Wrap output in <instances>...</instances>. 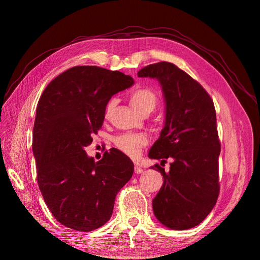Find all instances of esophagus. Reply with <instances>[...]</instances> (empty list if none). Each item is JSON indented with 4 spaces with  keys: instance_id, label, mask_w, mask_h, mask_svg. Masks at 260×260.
<instances>
[{
    "instance_id": "34e87169",
    "label": "esophagus",
    "mask_w": 260,
    "mask_h": 260,
    "mask_svg": "<svg viewBox=\"0 0 260 260\" xmlns=\"http://www.w3.org/2000/svg\"><path fill=\"white\" fill-rule=\"evenodd\" d=\"M142 172H143V170H142L140 167L135 166V173H136V174H141Z\"/></svg>"
}]
</instances>
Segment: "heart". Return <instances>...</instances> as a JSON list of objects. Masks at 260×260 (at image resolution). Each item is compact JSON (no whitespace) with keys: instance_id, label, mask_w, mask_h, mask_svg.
Returning <instances> with one entry per match:
<instances>
[{"instance_id":"heart-1","label":"heart","mask_w":260,"mask_h":260,"mask_svg":"<svg viewBox=\"0 0 260 260\" xmlns=\"http://www.w3.org/2000/svg\"><path fill=\"white\" fill-rule=\"evenodd\" d=\"M159 102L158 94L152 88L140 87L135 89L129 95V103L136 112L143 114L148 112L151 114L157 107ZM114 100H109L105 107V115L111 114L114 107ZM146 136L141 134H124L114 139L115 146L123 154L128 157L136 158L140 155L142 149L147 145Z\"/></svg>"}]
</instances>
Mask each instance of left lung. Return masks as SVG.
Here are the masks:
<instances>
[{
  "mask_svg": "<svg viewBox=\"0 0 260 260\" xmlns=\"http://www.w3.org/2000/svg\"><path fill=\"white\" fill-rule=\"evenodd\" d=\"M138 77L156 78L167 103L166 126L148 158L171 159L163 184L153 199L157 219L174 230H186L204 220L219 195L220 141L214 102L202 85L170 62L143 67Z\"/></svg>",
  "mask_w": 260,
  "mask_h": 260,
  "instance_id": "1",
  "label": "left lung"
}]
</instances>
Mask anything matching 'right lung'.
I'll list each match as a JSON object with an SVG mask.
<instances>
[{
    "instance_id": "obj_1",
    "label": "right lung",
    "mask_w": 260,
    "mask_h": 260,
    "mask_svg": "<svg viewBox=\"0 0 260 260\" xmlns=\"http://www.w3.org/2000/svg\"><path fill=\"white\" fill-rule=\"evenodd\" d=\"M134 84L123 73L75 66L54 78L39 100L32 134L37 180L48 209L63 225L81 232L111 218L117 193L132 178V160L117 148L94 162L85 153L102 127L115 93Z\"/></svg>"
}]
</instances>
